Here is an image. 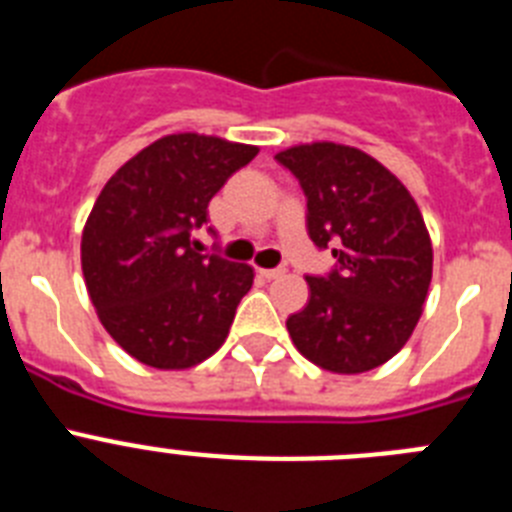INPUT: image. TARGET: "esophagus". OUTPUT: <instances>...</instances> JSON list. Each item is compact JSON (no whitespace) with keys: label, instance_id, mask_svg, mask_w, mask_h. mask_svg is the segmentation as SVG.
Instances as JSON below:
<instances>
[{"label":"esophagus","instance_id":"esophagus-1","mask_svg":"<svg viewBox=\"0 0 512 512\" xmlns=\"http://www.w3.org/2000/svg\"><path fill=\"white\" fill-rule=\"evenodd\" d=\"M259 274L264 279H279L284 277V269H259Z\"/></svg>","mask_w":512,"mask_h":512}]
</instances>
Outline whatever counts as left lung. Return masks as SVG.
<instances>
[{"instance_id": "1", "label": "left lung", "mask_w": 512, "mask_h": 512, "mask_svg": "<svg viewBox=\"0 0 512 512\" xmlns=\"http://www.w3.org/2000/svg\"><path fill=\"white\" fill-rule=\"evenodd\" d=\"M307 200V235L336 266L305 277L310 300L289 315L297 351L328 372L390 361L423 312L433 248L423 215L395 174L359 148L312 143L277 153Z\"/></svg>"}]
</instances>
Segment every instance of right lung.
<instances>
[{
	"label": "right lung",
	"mask_w": 512,
	"mask_h": 512,
	"mask_svg": "<svg viewBox=\"0 0 512 512\" xmlns=\"http://www.w3.org/2000/svg\"><path fill=\"white\" fill-rule=\"evenodd\" d=\"M256 153L207 135H166L117 169L94 202L81 269L102 325L140 364L187 369L228 338L253 269L197 253L194 230Z\"/></svg>",
	"instance_id": "add662e5"
}]
</instances>
